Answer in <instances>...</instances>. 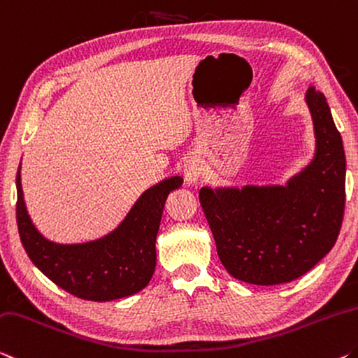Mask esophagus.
I'll return each instance as SVG.
<instances>
[{
	"label": "esophagus",
	"instance_id": "esophagus-1",
	"mask_svg": "<svg viewBox=\"0 0 358 358\" xmlns=\"http://www.w3.org/2000/svg\"><path fill=\"white\" fill-rule=\"evenodd\" d=\"M204 173L203 160L198 155H190L184 163V176L187 184H195Z\"/></svg>",
	"mask_w": 358,
	"mask_h": 358
}]
</instances>
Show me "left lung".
Listing matches in <instances>:
<instances>
[{
  "label": "left lung",
  "instance_id": "1",
  "mask_svg": "<svg viewBox=\"0 0 358 358\" xmlns=\"http://www.w3.org/2000/svg\"><path fill=\"white\" fill-rule=\"evenodd\" d=\"M315 131L311 165L285 187L200 190L219 259L233 278L255 285L295 280L335 245L345 200L343 139L324 93L309 87Z\"/></svg>",
  "mask_w": 358,
  "mask_h": 358
}]
</instances>
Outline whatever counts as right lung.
I'll use <instances>...</instances> for the list:
<instances>
[{"label":"right lung","instance_id":"add662e5","mask_svg":"<svg viewBox=\"0 0 358 358\" xmlns=\"http://www.w3.org/2000/svg\"><path fill=\"white\" fill-rule=\"evenodd\" d=\"M17 184V227L30 260L52 282L89 301H110L143 290L154 274L155 239L169 192L182 185L174 176L145 190L124 222L108 236L84 244H57L34 228Z\"/></svg>","mask_w":358,"mask_h":358}]
</instances>
